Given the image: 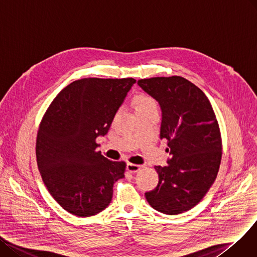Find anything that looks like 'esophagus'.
I'll list each match as a JSON object with an SVG mask.
<instances>
[{
	"label": "esophagus",
	"mask_w": 257,
	"mask_h": 257,
	"mask_svg": "<svg viewBox=\"0 0 257 257\" xmlns=\"http://www.w3.org/2000/svg\"><path fill=\"white\" fill-rule=\"evenodd\" d=\"M142 167H143V166H141V165L132 164V163H128V164L126 165V169H127V171H130L131 173L138 172Z\"/></svg>",
	"instance_id": "34e87169"
}]
</instances>
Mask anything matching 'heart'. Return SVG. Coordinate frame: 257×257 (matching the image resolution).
Listing matches in <instances>:
<instances>
[{
    "mask_svg": "<svg viewBox=\"0 0 257 257\" xmlns=\"http://www.w3.org/2000/svg\"><path fill=\"white\" fill-rule=\"evenodd\" d=\"M135 101V109H136V113L137 112H141V111H145L148 109H153V108H157V102L156 100L147 94L144 93H140L138 95H136L134 98Z\"/></svg>",
    "mask_w": 257,
    "mask_h": 257,
    "instance_id": "1",
    "label": "heart"
}]
</instances>
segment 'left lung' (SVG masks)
Returning a JSON list of instances; mask_svg holds the SVG:
<instances>
[{"instance_id": "obj_1", "label": "left lung", "mask_w": 257, "mask_h": 257, "mask_svg": "<svg viewBox=\"0 0 257 257\" xmlns=\"http://www.w3.org/2000/svg\"><path fill=\"white\" fill-rule=\"evenodd\" d=\"M138 85L162 110L161 139L168 140L167 166H156L159 184L145 197L166 215H178L204 197L217 177L222 140L215 112L202 90L185 78H150Z\"/></svg>"}]
</instances>
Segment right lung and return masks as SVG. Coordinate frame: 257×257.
Segmentation results:
<instances>
[{"instance_id":"1","label":"right lung","mask_w":257,"mask_h":257,"mask_svg":"<svg viewBox=\"0 0 257 257\" xmlns=\"http://www.w3.org/2000/svg\"><path fill=\"white\" fill-rule=\"evenodd\" d=\"M136 83L88 78L66 86L50 104L37 134L36 159L53 198L68 213L90 217L107 207L113 186L124 177L125 163L96 152L116 112Z\"/></svg>"}]
</instances>
